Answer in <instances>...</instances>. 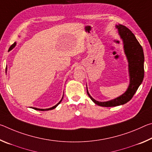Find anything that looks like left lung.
I'll list each match as a JSON object with an SVG mask.
<instances>
[{"instance_id": "8db88e82", "label": "left lung", "mask_w": 152, "mask_h": 152, "mask_svg": "<svg viewBox=\"0 0 152 152\" xmlns=\"http://www.w3.org/2000/svg\"><path fill=\"white\" fill-rule=\"evenodd\" d=\"M118 33L123 41L125 54L128 61L129 84L124 93L114 99L100 102L94 99L89 94L86 85L87 94L95 104L101 107H111L123 105L130 101L142 83L144 77V54L143 48L135 35L124 25H117Z\"/></svg>"}]
</instances>
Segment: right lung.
<instances>
[{"mask_svg":"<svg viewBox=\"0 0 152 152\" xmlns=\"http://www.w3.org/2000/svg\"><path fill=\"white\" fill-rule=\"evenodd\" d=\"M16 44H17V43L16 42H15L13 44H12L11 47H10V48H9V50H12V49H13L15 47V45H16ZM7 67L6 68V72H7ZM63 97H64V95H63V96H62V98H61V99L60 100V102H58V104H56L55 106H53V107H51V108H48V109H39V108H35V107H31L32 109H35V110H53V109H54L55 108H56L58 107V105L60 103V102H61V101H62V99H63Z\"/></svg>","mask_w":152,"mask_h":152,"instance_id":"obj_1","label":"right lung"}]
</instances>
